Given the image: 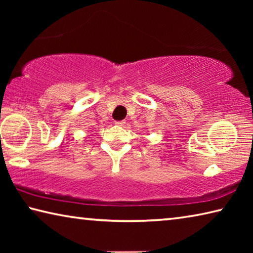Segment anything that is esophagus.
I'll use <instances>...</instances> for the list:
<instances>
[{"mask_svg": "<svg viewBox=\"0 0 253 253\" xmlns=\"http://www.w3.org/2000/svg\"><path fill=\"white\" fill-rule=\"evenodd\" d=\"M115 124H116L117 126H124L126 124V122L125 121H122V122H116Z\"/></svg>", "mask_w": 253, "mask_h": 253, "instance_id": "esophagus-1", "label": "esophagus"}]
</instances>
